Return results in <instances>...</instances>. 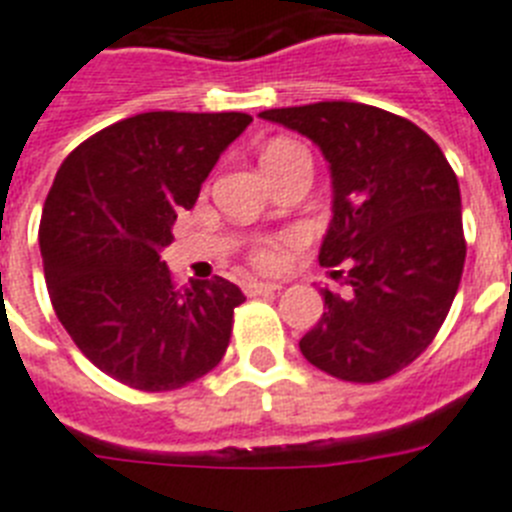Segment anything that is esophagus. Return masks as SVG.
<instances>
[{"label": "esophagus", "mask_w": 512, "mask_h": 512, "mask_svg": "<svg viewBox=\"0 0 512 512\" xmlns=\"http://www.w3.org/2000/svg\"><path fill=\"white\" fill-rule=\"evenodd\" d=\"M281 291L278 283H263V281H249L244 283V294L247 296H260V294H276Z\"/></svg>", "instance_id": "1"}]
</instances>
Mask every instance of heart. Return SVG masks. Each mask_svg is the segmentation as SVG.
I'll return each instance as SVG.
<instances>
[{
    "label": "heart",
    "instance_id": "b5f03b06",
    "mask_svg": "<svg viewBox=\"0 0 512 512\" xmlns=\"http://www.w3.org/2000/svg\"><path fill=\"white\" fill-rule=\"evenodd\" d=\"M294 150H299V148H296V145H291V143H276V145H270V148L265 150L263 158H276V156H283V153H294ZM294 244H296L294 234L273 236V239H265L263 244H257V247L252 249L249 260H252V265H255L257 270H265V273H276V270H281L283 265H286L289 249L294 247Z\"/></svg>",
    "mask_w": 512,
    "mask_h": 512
}]
</instances>
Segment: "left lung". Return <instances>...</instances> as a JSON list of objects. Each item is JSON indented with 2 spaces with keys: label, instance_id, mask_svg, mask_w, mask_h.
<instances>
[{
  "label": "left lung",
  "instance_id": "1",
  "mask_svg": "<svg viewBox=\"0 0 512 512\" xmlns=\"http://www.w3.org/2000/svg\"><path fill=\"white\" fill-rule=\"evenodd\" d=\"M309 137L330 163L333 218L320 265H346L354 294L322 289L304 359L346 382H380L435 341L463 263L461 190L440 145L414 122L354 101L260 114ZM343 270H336L338 276Z\"/></svg>",
  "mask_w": 512,
  "mask_h": 512
}]
</instances>
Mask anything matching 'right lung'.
Masks as SVG:
<instances>
[{"instance_id": "obj_1", "label": "right lung", "mask_w": 512, "mask_h": 512, "mask_svg": "<svg viewBox=\"0 0 512 512\" xmlns=\"http://www.w3.org/2000/svg\"><path fill=\"white\" fill-rule=\"evenodd\" d=\"M249 122L137 114L77 145L54 176L38 229L51 304L77 349L130 388H184L229 349L239 286L216 276L176 289L161 249Z\"/></svg>"}]
</instances>
